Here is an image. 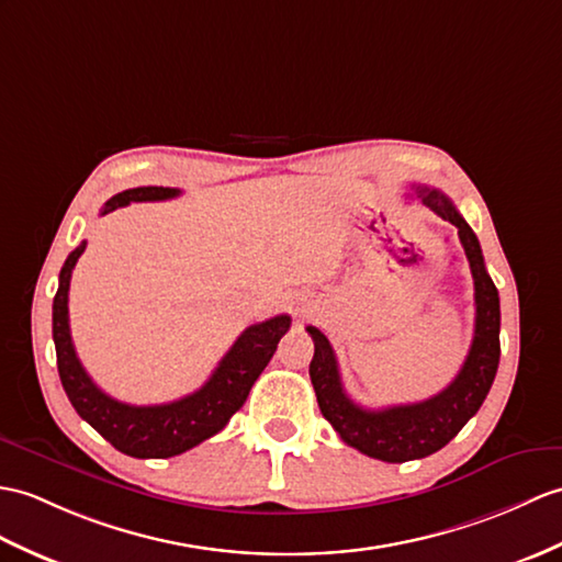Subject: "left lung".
I'll return each mask as SVG.
<instances>
[{
	"instance_id": "left-lung-1",
	"label": "left lung",
	"mask_w": 562,
	"mask_h": 562,
	"mask_svg": "<svg viewBox=\"0 0 562 562\" xmlns=\"http://www.w3.org/2000/svg\"><path fill=\"white\" fill-rule=\"evenodd\" d=\"M422 203L442 220L458 227L460 241L474 278V340L454 381L438 395L414 404H397L385 409H363L351 402L342 387L340 369L333 345L318 328L308 325L313 337V359L308 375L321 414L333 424L347 446L383 462H409L446 448L484 404L501 361V299L481 256L472 227L446 193L428 187H414Z\"/></svg>"
}]
</instances>
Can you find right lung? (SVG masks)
I'll return each mask as SVG.
<instances>
[{
	"label": "right lung",
	"instance_id": "1",
	"mask_svg": "<svg viewBox=\"0 0 562 562\" xmlns=\"http://www.w3.org/2000/svg\"><path fill=\"white\" fill-rule=\"evenodd\" d=\"M179 193V189L169 187L128 189L112 195L102 205V215L128 203L177 199ZM83 251L86 241L76 246L69 258L64 260L55 304H52V337H55L57 349V369L64 393H67L78 416L93 426L104 440L112 442L116 450L138 460L175 458V454L187 452L215 436L217 430L227 426L232 414L241 409L256 378L263 373L282 335L290 330L292 318L282 313V316L249 325L222 357L213 375L195 393L167 404L136 407V404H126L102 393L76 357L69 330V284L71 272Z\"/></svg>",
	"mask_w": 562,
	"mask_h": 562
}]
</instances>
